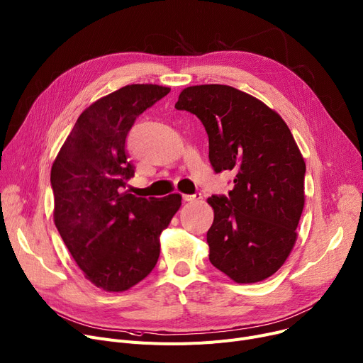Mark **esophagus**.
I'll return each mask as SVG.
<instances>
[{
    "mask_svg": "<svg viewBox=\"0 0 363 363\" xmlns=\"http://www.w3.org/2000/svg\"><path fill=\"white\" fill-rule=\"evenodd\" d=\"M182 199L185 201H199V200H201V194L200 192H196V194H184Z\"/></svg>",
    "mask_w": 363,
    "mask_h": 363,
    "instance_id": "34e87169",
    "label": "esophagus"
}]
</instances>
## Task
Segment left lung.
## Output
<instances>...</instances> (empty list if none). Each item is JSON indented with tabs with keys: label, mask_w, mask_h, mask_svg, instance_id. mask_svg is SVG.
Listing matches in <instances>:
<instances>
[{
	"label": "left lung",
	"mask_w": 363,
	"mask_h": 363,
	"mask_svg": "<svg viewBox=\"0 0 363 363\" xmlns=\"http://www.w3.org/2000/svg\"><path fill=\"white\" fill-rule=\"evenodd\" d=\"M175 108L203 123L214 171L235 174L228 197L207 199L210 262L236 283L273 276L295 247L305 204L306 167L291 130L264 102L225 84L189 86Z\"/></svg>",
	"instance_id": "left-lung-1"
}]
</instances>
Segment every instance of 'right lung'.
I'll list each match as a JSON object with an SVG mask.
<instances>
[{
	"label": "right lung",
	"mask_w": 363,
	"mask_h": 363,
	"mask_svg": "<svg viewBox=\"0 0 363 363\" xmlns=\"http://www.w3.org/2000/svg\"><path fill=\"white\" fill-rule=\"evenodd\" d=\"M171 89L128 84L93 102L79 116L52 169L54 222L84 277L105 292H125L159 259L160 233L182 197H135L125 138L135 118Z\"/></svg>",
	"instance_id": "right-lung-1"
}]
</instances>
